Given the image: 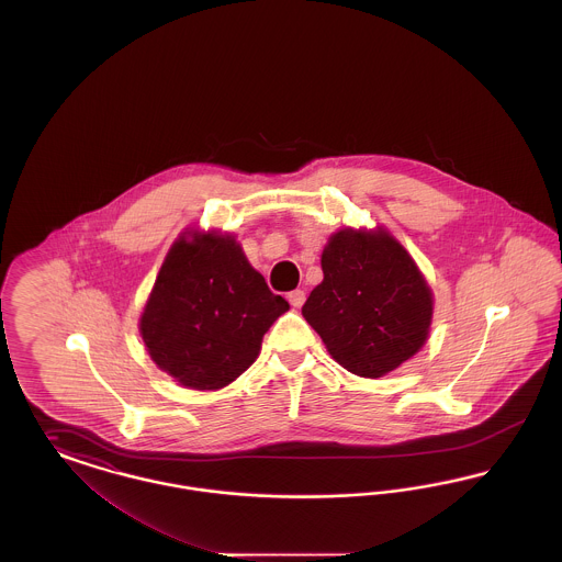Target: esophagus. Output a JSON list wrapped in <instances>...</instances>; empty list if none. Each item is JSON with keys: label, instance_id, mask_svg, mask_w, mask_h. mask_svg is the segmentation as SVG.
<instances>
[{"label": "esophagus", "instance_id": "34e87169", "mask_svg": "<svg viewBox=\"0 0 562 562\" xmlns=\"http://www.w3.org/2000/svg\"><path fill=\"white\" fill-rule=\"evenodd\" d=\"M289 301H291V305H293V307H301V305L305 303V293H303L301 289L291 291V293H289Z\"/></svg>", "mask_w": 562, "mask_h": 562}]
</instances>
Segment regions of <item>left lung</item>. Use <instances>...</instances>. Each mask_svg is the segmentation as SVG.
Instances as JSON below:
<instances>
[{
  "label": "left lung",
  "mask_w": 562,
  "mask_h": 562,
  "mask_svg": "<svg viewBox=\"0 0 562 562\" xmlns=\"http://www.w3.org/2000/svg\"><path fill=\"white\" fill-rule=\"evenodd\" d=\"M322 271L301 312L349 373H390L426 344L431 293L390 234L337 232L322 252Z\"/></svg>",
  "instance_id": "8db88e82"
}]
</instances>
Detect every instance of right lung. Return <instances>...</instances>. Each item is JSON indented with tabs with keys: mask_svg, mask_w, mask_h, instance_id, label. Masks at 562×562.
I'll list each match as a JSON object with an SVG mask.
<instances>
[{
	"mask_svg": "<svg viewBox=\"0 0 562 562\" xmlns=\"http://www.w3.org/2000/svg\"><path fill=\"white\" fill-rule=\"evenodd\" d=\"M289 310L232 236L179 238L140 316L161 371L193 390H218L259 356L263 335Z\"/></svg>",
	"mask_w": 562,
	"mask_h": 562,
	"instance_id": "right-lung-1",
	"label": "right lung"
}]
</instances>
